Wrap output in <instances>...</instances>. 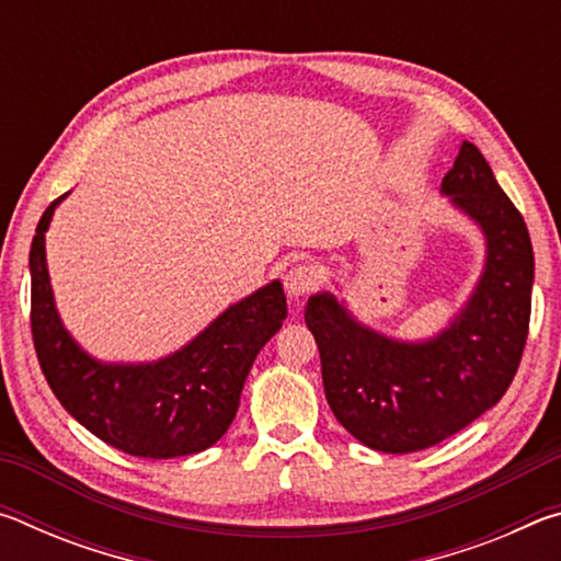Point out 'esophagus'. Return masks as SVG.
<instances>
[{
    "label": "esophagus",
    "instance_id": "34e87169",
    "mask_svg": "<svg viewBox=\"0 0 561 561\" xmlns=\"http://www.w3.org/2000/svg\"><path fill=\"white\" fill-rule=\"evenodd\" d=\"M314 287H317V274L309 267H304V264H297V267H291L287 274H284V291L289 294V299H299Z\"/></svg>",
    "mask_w": 561,
    "mask_h": 561
}]
</instances>
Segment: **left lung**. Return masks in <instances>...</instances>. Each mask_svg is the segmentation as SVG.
Wrapping results in <instances>:
<instances>
[{"instance_id": "1", "label": "left lung", "mask_w": 561, "mask_h": 561, "mask_svg": "<svg viewBox=\"0 0 561 561\" xmlns=\"http://www.w3.org/2000/svg\"><path fill=\"white\" fill-rule=\"evenodd\" d=\"M440 193L485 237L480 279L448 327L405 341L366 327L331 291L304 307L331 411L371 450L415 453L462 431L505 396L525 351L535 282L525 220L468 140Z\"/></svg>"}]
</instances>
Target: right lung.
Masks as SVG:
<instances>
[{
    "label": "right lung",
    "mask_w": 561,
    "mask_h": 561,
    "mask_svg": "<svg viewBox=\"0 0 561 561\" xmlns=\"http://www.w3.org/2000/svg\"><path fill=\"white\" fill-rule=\"evenodd\" d=\"M66 197L46 207L30 252L32 336L54 396L83 428L136 458L207 450L230 428L254 358L287 319L282 282L230 304L163 358L101 360L64 327L46 267V230Z\"/></svg>",
    "instance_id": "add662e5"
}]
</instances>
